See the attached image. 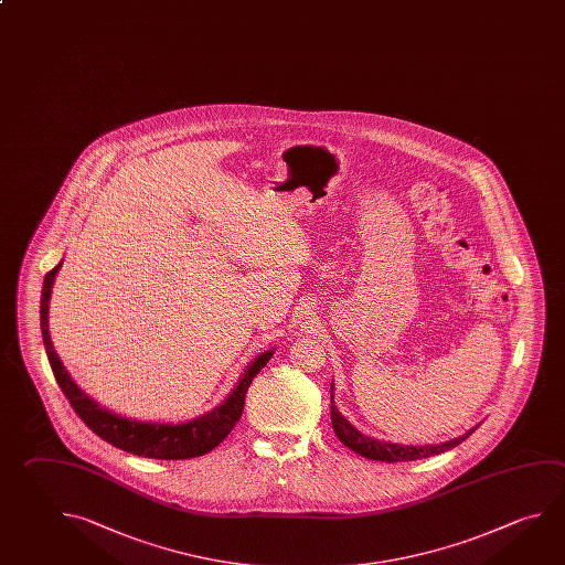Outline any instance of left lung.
Segmentation results:
<instances>
[{"mask_svg": "<svg viewBox=\"0 0 565 565\" xmlns=\"http://www.w3.org/2000/svg\"><path fill=\"white\" fill-rule=\"evenodd\" d=\"M331 423H333L337 438L347 448H351L356 455L365 456L371 460H381V462H406V460H418V458L440 455V452H446V450L455 448L460 443H465L466 438L475 433V428H472L466 435L452 438V440L443 443V445L406 446L376 440L371 436L361 435L355 426H351L345 416L337 411L335 403H333V385H331Z\"/></svg>", "mask_w": 565, "mask_h": 565, "instance_id": "8db88e82", "label": "left lung"}]
</instances>
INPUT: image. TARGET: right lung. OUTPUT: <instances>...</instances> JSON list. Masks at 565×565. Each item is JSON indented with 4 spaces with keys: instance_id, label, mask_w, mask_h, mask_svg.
<instances>
[{
    "instance_id": "add662e5",
    "label": "right lung",
    "mask_w": 565,
    "mask_h": 565,
    "mask_svg": "<svg viewBox=\"0 0 565 565\" xmlns=\"http://www.w3.org/2000/svg\"><path fill=\"white\" fill-rule=\"evenodd\" d=\"M61 264L47 271L41 289V335L50 359L51 371L55 375L57 385L63 395L67 396L73 411L81 416V420L89 426L95 435L107 440L109 445L117 446L129 455L145 456V458H159V460H182L194 456L209 455L212 448L232 433V428L242 416L246 393L254 381V376L266 366L274 351H266L249 363L248 369L239 379L236 388L230 393L228 398L210 411L206 415L199 416L190 423L180 425H164V423H142L125 416L115 415L107 408L95 403L87 393H83L79 386L71 381L70 373L61 363L60 355L55 353L51 343L47 313H50L51 287L55 276L60 271Z\"/></svg>"
}]
</instances>
